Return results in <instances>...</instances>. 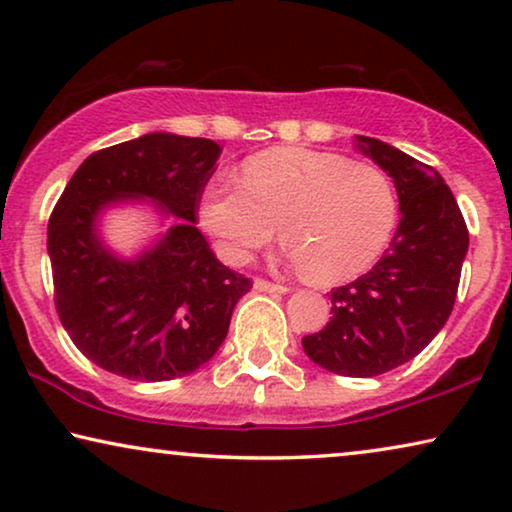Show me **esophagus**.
<instances>
[{
    "label": "esophagus",
    "mask_w": 512,
    "mask_h": 512,
    "mask_svg": "<svg viewBox=\"0 0 512 512\" xmlns=\"http://www.w3.org/2000/svg\"><path fill=\"white\" fill-rule=\"evenodd\" d=\"M254 289L256 291H268V293H286V291H289V289H286V286L275 284V282H268V279H261V277L254 279Z\"/></svg>",
    "instance_id": "obj_1"
}]
</instances>
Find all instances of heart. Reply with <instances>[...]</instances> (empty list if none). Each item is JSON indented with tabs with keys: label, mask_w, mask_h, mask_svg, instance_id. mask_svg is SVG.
Instances as JSON below:
<instances>
[{
	"label": "heart",
	"mask_w": 512,
	"mask_h": 512,
	"mask_svg": "<svg viewBox=\"0 0 512 512\" xmlns=\"http://www.w3.org/2000/svg\"><path fill=\"white\" fill-rule=\"evenodd\" d=\"M198 214L226 261L247 263L279 223L289 263L312 282L335 284L380 258L396 226V193L380 167L282 146L251 158L242 181H209Z\"/></svg>",
	"instance_id": "obj_1"
}]
</instances>
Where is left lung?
Listing matches in <instances>:
<instances>
[{"mask_svg": "<svg viewBox=\"0 0 512 512\" xmlns=\"http://www.w3.org/2000/svg\"><path fill=\"white\" fill-rule=\"evenodd\" d=\"M359 149L394 179L401 223L380 261L356 282L331 291V321L305 335L317 366L347 377H375L415 359L450 317L468 228L457 200L431 165L373 137Z\"/></svg>", "mask_w": 512, "mask_h": 512, "instance_id": "1", "label": "left lung"}]
</instances>
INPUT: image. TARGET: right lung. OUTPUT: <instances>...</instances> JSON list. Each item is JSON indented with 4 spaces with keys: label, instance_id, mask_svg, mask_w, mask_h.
Masks as SVG:
<instances>
[{
    "label": "right lung",
    "instance_id": "right-lung-1",
    "mask_svg": "<svg viewBox=\"0 0 512 512\" xmlns=\"http://www.w3.org/2000/svg\"><path fill=\"white\" fill-rule=\"evenodd\" d=\"M221 146L170 132L95 151L69 179L48 221L55 310L83 356L139 382L184 377L226 340L251 279L223 265L195 228ZM149 197L179 224L137 259L103 247L96 216Z\"/></svg>",
    "mask_w": 512,
    "mask_h": 512
}]
</instances>
